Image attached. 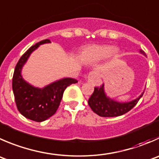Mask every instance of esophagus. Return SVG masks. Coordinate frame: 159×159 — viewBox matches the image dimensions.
Returning a JSON list of instances; mask_svg holds the SVG:
<instances>
[{"mask_svg": "<svg viewBox=\"0 0 159 159\" xmlns=\"http://www.w3.org/2000/svg\"><path fill=\"white\" fill-rule=\"evenodd\" d=\"M88 81L90 84H93V85H100L102 83L101 78H100L98 72L96 71H92L89 73V76H88Z\"/></svg>", "mask_w": 159, "mask_h": 159, "instance_id": "1", "label": "esophagus"}]
</instances>
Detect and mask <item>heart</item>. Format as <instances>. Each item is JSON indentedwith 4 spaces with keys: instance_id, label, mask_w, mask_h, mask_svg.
Listing matches in <instances>:
<instances>
[{
    "instance_id": "1",
    "label": "heart",
    "mask_w": 159,
    "mask_h": 159,
    "mask_svg": "<svg viewBox=\"0 0 159 159\" xmlns=\"http://www.w3.org/2000/svg\"><path fill=\"white\" fill-rule=\"evenodd\" d=\"M118 53L116 49H112L109 45H92L86 47L82 54L86 59L96 61L106 58L109 55H116Z\"/></svg>"
}]
</instances>
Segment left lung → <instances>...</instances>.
<instances>
[{
	"label": "left lung",
	"instance_id": "left-lung-1",
	"mask_svg": "<svg viewBox=\"0 0 159 159\" xmlns=\"http://www.w3.org/2000/svg\"><path fill=\"white\" fill-rule=\"evenodd\" d=\"M141 53L145 55L144 51ZM143 92L138 98L129 102H119L106 96L104 92V84L100 87H95L94 92L89 99V105L94 112L102 117L119 116L133 109L140 98L142 97Z\"/></svg>",
	"mask_w": 159,
	"mask_h": 159
}]
</instances>
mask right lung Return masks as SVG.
<instances>
[{"label": "right lung", "instance_id": "1", "mask_svg": "<svg viewBox=\"0 0 159 159\" xmlns=\"http://www.w3.org/2000/svg\"><path fill=\"white\" fill-rule=\"evenodd\" d=\"M49 43V39H44L31 47L17 63L12 78V89L18 110L25 117L36 122H42L52 116L59 107L66 88L78 82L74 78H66L39 89L23 79L21 68L31 53L39 45Z\"/></svg>", "mask_w": 159, "mask_h": 159}]
</instances>
